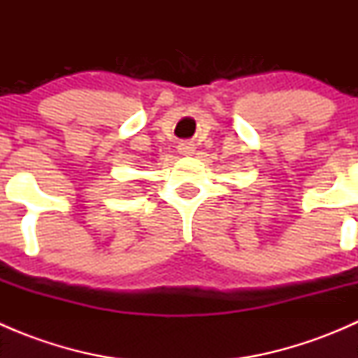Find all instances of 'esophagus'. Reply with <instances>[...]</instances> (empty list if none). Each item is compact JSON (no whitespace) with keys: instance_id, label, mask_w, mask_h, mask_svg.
Returning <instances> with one entry per match:
<instances>
[{"instance_id":"1","label":"esophagus","mask_w":358,"mask_h":358,"mask_svg":"<svg viewBox=\"0 0 358 358\" xmlns=\"http://www.w3.org/2000/svg\"><path fill=\"white\" fill-rule=\"evenodd\" d=\"M194 150H196V147H194L192 142H182L178 145V152L183 154V156H190V154H194Z\"/></svg>"}]
</instances>
